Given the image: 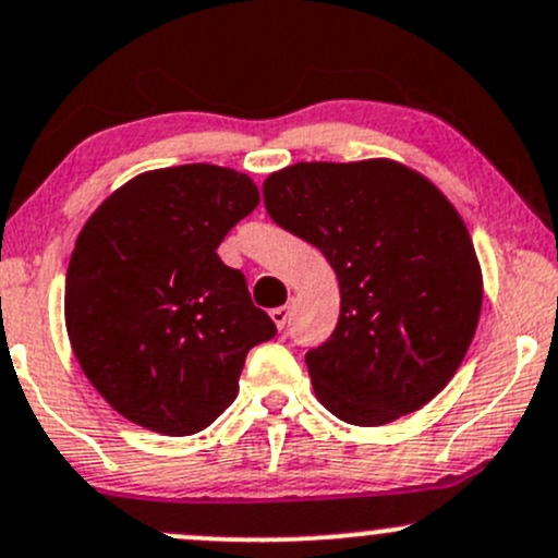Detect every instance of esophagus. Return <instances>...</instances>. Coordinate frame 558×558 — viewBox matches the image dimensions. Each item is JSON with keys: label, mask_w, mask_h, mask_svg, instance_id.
<instances>
[{"label": "esophagus", "mask_w": 558, "mask_h": 558, "mask_svg": "<svg viewBox=\"0 0 558 558\" xmlns=\"http://www.w3.org/2000/svg\"><path fill=\"white\" fill-rule=\"evenodd\" d=\"M289 307H275L269 310V318H272V324L278 328H286V324H289Z\"/></svg>", "instance_id": "obj_1"}]
</instances>
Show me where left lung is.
<instances>
[{
  "instance_id": "1",
  "label": "left lung",
  "mask_w": 558,
  "mask_h": 558,
  "mask_svg": "<svg viewBox=\"0 0 558 558\" xmlns=\"http://www.w3.org/2000/svg\"><path fill=\"white\" fill-rule=\"evenodd\" d=\"M275 225L313 243L339 280V324L304 355L333 417L377 427L447 387L476 333L484 278L471 232L403 162H296L264 181Z\"/></svg>"
}]
</instances>
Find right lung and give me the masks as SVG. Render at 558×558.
Wrapping results in <instances>:
<instances>
[{"label": "right lung", "instance_id": "obj_1", "mask_svg": "<svg viewBox=\"0 0 558 558\" xmlns=\"http://www.w3.org/2000/svg\"><path fill=\"white\" fill-rule=\"evenodd\" d=\"M259 205L232 168L138 173L93 210L66 269L69 342L104 401L146 430L190 436L238 396L275 324L216 248Z\"/></svg>", "mask_w": 558, "mask_h": 558}]
</instances>
